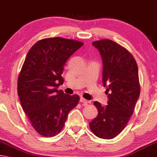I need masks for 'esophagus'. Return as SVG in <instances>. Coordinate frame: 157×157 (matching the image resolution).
Returning <instances> with one entry per match:
<instances>
[{"label": "esophagus", "instance_id": "obj_1", "mask_svg": "<svg viewBox=\"0 0 157 157\" xmlns=\"http://www.w3.org/2000/svg\"><path fill=\"white\" fill-rule=\"evenodd\" d=\"M80 102H83V103H84V104H85V105H86V104L88 103L89 101L86 100V99H84L83 98H80Z\"/></svg>", "mask_w": 157, "mask_h": 157}]
</instances>
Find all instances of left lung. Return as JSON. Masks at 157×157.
Wrapping results in <instances>:
<instances>
[{
	"label": "left lung",
	"instance_id": "8db88e82",
	"mask_svg": "<svg viewBox=\"0 0 157 157\" xmlns=\"http://www.w3.org/2000/svg\"><path fill=\"white\" fill-rule=\"evenodd\" d=\"M103 63L102 83L107 87L108 105L94 102L98 114L90 124L94 135L102 139L117 136L129 121L140 93L138 68L124 47L109 39L93 42Z\"/></svg>",
	"mask_w": 157,
	"mask_h": 157
}]
</instances>
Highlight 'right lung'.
<instances>
[{
  "instance_id": "obj_1",
  "label": "right lung",
  "mask_w": 157,
  "mask_h": 157,
  "mask_svg": "<svg viewBox=\"0 0 157 157\" xmlns=\"http://www.w3.org/2000/svg\"><path fill=\"white\" fill-rule=\"evenodd\" d=\"M83 43L55 37L38 40L26 55L17 81L21 107L33 128L45 137H53L64 127L69 112L78 105V95H69L62 85L64 67Z\"/></svg>"
}]
</instances>
